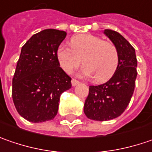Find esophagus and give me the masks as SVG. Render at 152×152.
I'll use <instances>...</instances> for the list:
<instances>
[{
    "label": "esophagus",
    "mask_w": 152,
    "mask_h": 152,
    "mask_svg": "<svg viewBox=\"0 0 152 152\" xmlns=\"http://www.w3.org/2000/svg\"><path fill=\"white\" fill-rule=\"evenodd\" d=\"M79 83H80V82L76 80V79H72V80H71V85H72L73 87H75L77 84H79Z\"/></svg>",
    "instance_id": "34e87169"
}]
</instances>
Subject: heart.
Segmentation results:
<instances>
[{
  "mask_svg": "<svg viewBox=\"0 0 152 152\" xmlns=\"http://www.w3.org/2000/svg\"><path fill=\"white\" fill-rule=\"evenodd\" d=\"M70 42L71 46L61 44L57 51L59 64L65 72L71 71L83 61L85 64L80 74L88 77L94 76L97 83H104L115 74L119 55L112 43L91 34L72 37Z\"/></svg>",
  "mask_w": 152,
  "mask_h": 152,
  "instance_id": "1",
  "label": "heart"
}]
</instances>
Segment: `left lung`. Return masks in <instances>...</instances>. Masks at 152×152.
<instances>
[{
	"label": "left lung",
	"mask_w": 152,
	"mask_h": 152,
	"mask_svg": "<svg viewBox=\"0 0 152 152\" xmlns=\"http://www.w3.org/2000/svg\"><path fill=\"white\" fill-rule=\"evenodd\" d=\"M104 34L117 49L118 67L107 83L89 86L84 104L87 117L100 122L116 118L123 113L134 94L137 76V58L132 45L116 31L104 30Z\"/></svg>",
	"instance_id": "8db88e82"
}]
</instances>
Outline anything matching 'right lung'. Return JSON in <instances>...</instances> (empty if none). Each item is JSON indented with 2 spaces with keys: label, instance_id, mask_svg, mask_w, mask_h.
<instances>
[{
  "label": "right lung",
  "instance_id": "right-lung-1",
  "mask_svg": "<svg viewBox=\"0 0 152 152\" xmlns=\"http://www.w3.org/2000/svg\"><path fill=\"white\" fill-rule=\"evenodd\" d=\"M65 37L63 30L47 29L33 35L21 49L12 96L17 111L29 122L53 120L60 95L71 88V78L59 67L57 57Z\"/></svg>",
  "mask_w": 152,
  "mask_h": 152
}]
</instances>
